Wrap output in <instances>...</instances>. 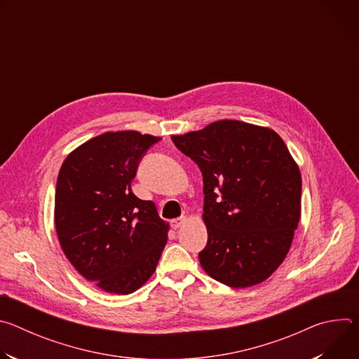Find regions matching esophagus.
<instances>
[{
	"mask_svg": "<svg viewBox=\"0 0 359 359\" xmlns=\"http://www.w3.org/2000/svg\"><path fill=\"white\" fill-rule=\"evenodd\" d=\"M186 222H187V217H186V216L179 217V219H175V220L172 222V227H173V229H179V227H182Z\"/></svg>",
	"mask_w": 359,
	"mask_h": 359,
	"instance_id": "obj_1",
	"label": "esophagus"
}]
</instances>
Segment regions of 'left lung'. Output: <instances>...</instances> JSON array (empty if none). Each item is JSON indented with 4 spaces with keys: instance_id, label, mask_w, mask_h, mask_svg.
Instances as JSON below:
<instances>
[{
    "instance_id": "1",
    "label": "left lung",
    "mask_w": 359,
    "mask_h": 359,
    "mask_svg": "<svg viewBox=\"0 0 359 359\" xmlns=\"http://www.w3.org/2000/svg\"><path fill=\"white\" fill-rule=\"evenodd\" d=\"M172 140L203 175V270L233 288L266 281L287 257L301 216V173L287 144L270 128L233 119Z\"/></svg>"
}]
</instances>
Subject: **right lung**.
<instances>
[{"label": "right lung", "mask_w": 359, "mask_h": 359, "mask_svg": "<svg viewBox=\"0 0 359 359\" xmlns=\"http://www.w3.org/2000/svg\"><path fill=\"white\" fill-rule=\"evenodd\" d=\"M161 140L136 130L105 132L74 149L55 191V229L75 270L111 294L126 295L155 273L169 223L130 189L143 153Z\"/></svg>", "instance_id": "obj_1"}]
</instances>
